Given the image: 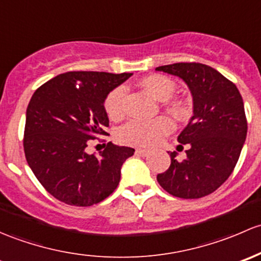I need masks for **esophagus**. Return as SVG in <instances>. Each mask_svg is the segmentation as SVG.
Returning <instances> with one entry per match:
<instances>
[{"label": "esophagus", "instance_id": "34e87169", "mask_svg": "<svg viewBox=\"0 0 261 261\" xmlns=\"http://www.w3.org/2000/svg\"><path fill=\"white\" fill-rule=\"evenodd\" d=\"M136 154L137 155H141V157H146V155L149 154V150L142 149V148H137L136 149Z\"/></svg>", "mask_w": 261, "mask_h": 261}]
</instances>
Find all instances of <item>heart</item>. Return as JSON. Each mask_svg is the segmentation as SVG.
<instances>
[{
	"label": "heart",
	"mask_w": 261,
	"mask_h": 261,
	"mask_svg": "<svg viewBox=\"0 0 261 261\" xmlns=\"http://www.w3.org/2000/svg\"><path fill=\"white\" fill-rule=\"evenodd\" d=\"M138 84L142 89L146 90L157 100H166L171 98L177 88L173 80L160 74L143 77L139 80ZM125 93L127 90L124 87H118L107 95L104 108L113 119L122 117ZM166 108L174 115H181L185 113L184 106L178 100L167 101ZM172 128L173 127L171 120L166 117H158L153 120H132L120 128L118 136L123 143L139 147H152L157 144L163 136L170 133Z\"/></svg>",
	"instance_id": "b5f03b06"
}]
</instances>
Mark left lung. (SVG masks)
Returning a JSON list of instances; mask_svg holds the SVG:
<instances>
[{
  "instance_id": "left-lung-1",
  "label": "left lung",
  "mask_w": 261,
  "mask_h": 261,
  "mask_svg": "<svg viewBox=\"0 0 261 261\" xmlns=\"http://www.w3.org/2000/svg\"><path fill=\"white\" fill-rule=\"evenodd\" d=\"M178 76L192 94L193 115L177 141L187 144L186 160L157 176L163 190L179 198H200L214 192L232 173L248 133L244 101L236 85L200 63H176L155 68ZM182 147V146H181Z\"/></svg>"
}]
</instances>
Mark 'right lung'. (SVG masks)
<instances>
[{"mask_svg":"<svg viewBox=\"0 0 261 261\" xmlns=\"http://www.w3.org/2000/svg\"><path fill=\"white\" fill-rule=\"evenodd\" d=\"M132 75L69 71L32 95L23 137L26 161L45 190L61 202L95 205L119 185L120 168L134 149L109 142L94 155L87 147L99 134H107V95Z\"/></svg>","mask_w":261,"mask_h":261,"instance_id":"obj_1","label":"right lung"}]
</instances>
